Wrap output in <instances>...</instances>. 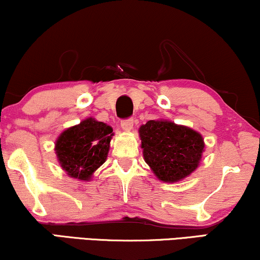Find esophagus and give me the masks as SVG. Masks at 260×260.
I'll return each mask as SVG.
<instances>
[{
    "mask_svg": "<svg viewBox=\"0 0 260 260\" xmlns=\"http://www.w3.org/2000/svg\"><path fill=\"white\" fill-rule=\"evenodd\" d=\"M133 124H134L133 119H127L121 122V128H122L124 132H129V131L133 128Z\"/></svg>",
    "mask_w": 260,
    "mask_h": 260,
    "instance_id": "1",
    "label": "esophagus"
}]
</instances>
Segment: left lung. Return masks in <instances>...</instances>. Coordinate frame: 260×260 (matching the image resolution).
I'll return each mask as SVG.
<instances>
[{
    "mask_svg": "<svg viewBox=\"0 0 260 260\" xmlns=\"http://www.w3.org/2000/svg\"><path fill=\"white\" fill-rule=\"evenodd\" d=\"M143 156L159 181L179 182L199 167L205 143L202 134L173 121L150 120L139 127Z\"/></svg>",
    "mask_w": 260,
    "mask_h": 260,
    "instance_id": "left-lung-1",
    "label": "left lung"
}]
</instances>
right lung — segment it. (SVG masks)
Masks as SVG:
<instances>
[{
	"instance_id": "obj_1",
	"label": "right lung",
	"mask_w": 260,
	"mask_h": 260,
	"mask_svg": "<svg viewBox=\"0 0 260 260\" xmlns=\"http://www.w3.org/2000/svg\"><path fill=\"white\" fill-rule=\"evenodd\" d=\"M113 136L109 124L93 117L64 129L55 141V153L62 170L72 179L90 181L107 160Z\"/></svg>"
}]
</instances>
